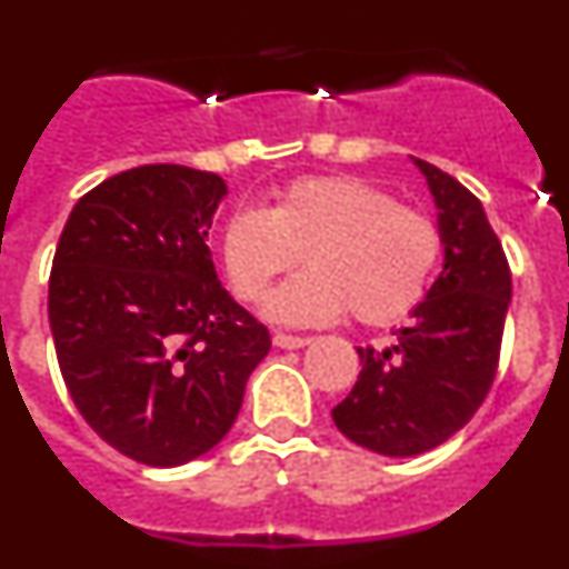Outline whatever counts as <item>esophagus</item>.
<instances>
[{
  "label": "esophagus",
  "mask_w": 569,
  "mask_h": 569,
  "mask_svg": "<svg viewBox=\"0 0 569 569\" xmlns=\"http://www.w3.org/2000/svg\"><path fill=\"white\" fill-rule=\"evenodd\" d=\"M273 345L281 347V350H299V347L310 345L308 336H290V333H276Z\"/></svg>",
  "instance_id": "obj_1"
}]
</instances>
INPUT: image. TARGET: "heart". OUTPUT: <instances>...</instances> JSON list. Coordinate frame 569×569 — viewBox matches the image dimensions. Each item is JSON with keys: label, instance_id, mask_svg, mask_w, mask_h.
I'll list each match as a JSON object with an SVG mask.
<instances>
[{"label": "heart", "instance_id": "1", "mask_svg": "<svg viewBox=\"0 0 569 569\" xmlns=\"http://www.w3.org/2000/svg\"><path fill=\"white\" fill-rule=\"evenodd\" d=\"M441 228L359 176H301L273 208H239L224 224L222 261L236 296L256 301L308 256L268 299V316L316 328L347 310L390 325L419 308L441 261Z\"/></svg>", "mask_w": 569, "mask_h": 569}]
</instances>
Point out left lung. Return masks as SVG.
<instances>
[{"label": "left lung", "instance_id": "8db88e82", "mask_svg": "<svg viewBox=\"0 0 569 569\" xmlns=\"http://www.w3.org/2000/svg\"><path fill=\"white\" fill-rule=\"evenodd\" d=\"M413 164L439 208L445 268L396 345L359 347V381L333 407L347 439L393 459L433 450L479 410L512 296L510 264L479 199L436 164L416 156Z\"/></svg>", "mask_w": 569, "mask_h": 569}]
</instances>
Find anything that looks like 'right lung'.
<instances>
[{
	"mask_svg": "<svg viewBox=\"0 0 569 569\" xmlns=\"http://www.w3.org/2000/svg\"><path fill=\"white\" fill-rule=\"evenodd\" d=\"M222 176L142 164L84 193L59 236L48 319L73 405L150 467L213 450L270 333L230 299L208 233Z\"/></svg>",
	"mask_w": 569,
	"mask_h": 569,
	"instance_id": "obj_1",
	"label": "right lung"
}]
</instances>
